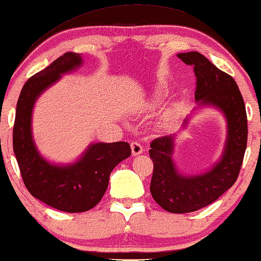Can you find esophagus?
<instances>
[{
    "mask_svg": "<svg viewBox=\"0 0 261 261\" xmlns=\"http://www.w3.org/2000/svg\"><path fill=\"white\" fill-rule=\"evenodd\" d=\"M130 147H132V153H133V155H139V154H141L143 152V147L141 146V143L140 142L133 141L130 143Z\"/></svg>",
    "mask_w": 261,
    "mask_h": 261,
    "instance_id": "obj_1",
    "label": "esophagus"
}]
</instances>
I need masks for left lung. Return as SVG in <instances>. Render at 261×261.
<instances>
[{
  "label": "left lung",
  "instance_id": "obj_1",
  "mask_svg": "<svg viewBox=\"0 0 261 261\" xmlns=\"http://www.w3.org/2000/svg\"><path fill=\"white\" fill-rule=\"evenodd\" d=\"M177 58L193 67L195 100L220 108L228 122L224 156L212 171L202 175L188 177L177 173L171 158L174 146L172 135L150 142L153 175L149 190L153 199L167 212L190 213L214 202L236 182L246 150L248 128L243 95L231 75L198 51L181 53Z\"/></svg>",
  "mask_w": 261,
  "mask_h": 261
}]
</instances>
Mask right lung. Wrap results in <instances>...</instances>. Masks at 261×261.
Here are the masks:
<instances>
[{"label":"right lung","instance_id":"1","mask_svg":"<svg viewBox=\"0 0 261 261\" xmlns=\"http://www.w3.org/2000/svg\"><path fill=\"white\" fill-rule=\"evenodd\" d=\"M82 62L81 55L68 51L25 82L17 100L13 128V148L22 180L34 198L68 213L92 210L102 199L109 175L116 165L130 156L128 142L95 143L80 161L59 167L40 156L32 138V112L36 97L61 74Z\"/></svg>","mask_w":261,"mask_h":261}]
</instances>
